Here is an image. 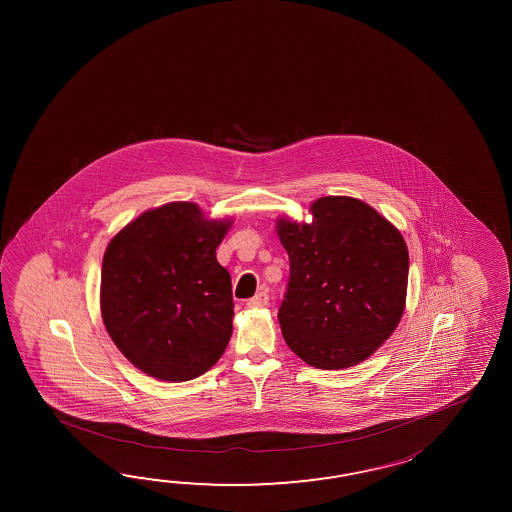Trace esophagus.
<instances>
[{"label": "esophagus", "instance_id": "esophagus-1", "mask_svg": "<svg viewBox=\"0 0 512 512\" xmlns=\"http://www.w3.org/2000/svg\"><path fill=\"white\" fill-rule=\"evenodd\" d=\"M267 304H269V296H267V293H258L254 298H251V300L247 302V307H251V309H260V307H265Z\"/></svg>", "mask_w": 512, "mask_h": 512}]
</instances>
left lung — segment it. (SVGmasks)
Segmentation results:
<instances>
[{"instance_id": "8db88e82", "label": "left lung", "mask_w": 512, "mask_h": 512, "mask_svg": "<svg viewBox=\"0 0 512 512\" xmlns=\"http://www.w3.org/2000/svg\"><path fill=\"white\" fill-rule=\"evenodd\" d=\"M311 223L276 219L291 276L280 307L287 346L318 370H344L392 337L406 307L401 230L357 197H318Z\"/></svg>"}]
</instances>
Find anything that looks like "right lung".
<instances>
[{"instance_id":"obj_1","label":"right lung","mask_w":512,"mask_h":512,"mask_svg":"<svg viewBox=\"0 0 512 512\" xmlns=\"http://www.w3.org/2000/svg\"><path fill=\"white\" fill-rule=\"evenodd\" d=\"M234 218L196 203L150 208L109 240L100 315L113 344L153 379L185 382L210 370L232 335L230 274L216 249Z\"/></svg>"}]
</instances>
